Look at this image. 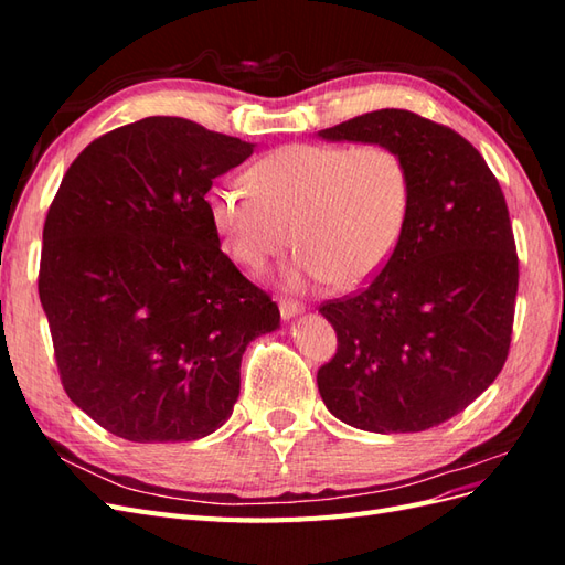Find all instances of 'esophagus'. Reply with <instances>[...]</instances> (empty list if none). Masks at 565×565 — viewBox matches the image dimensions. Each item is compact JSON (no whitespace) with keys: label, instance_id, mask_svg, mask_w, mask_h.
I'll list each match as a JSON object with an SVG mask.
<instances>
[{"label":"esophagus","instance_id":"1","mask_svg":"<svg viewBox=\"0 0 565 565\" xmlns=\"http://www.w3.org/2000/svg\"><path fill=\"white\" fill-rule=\"evenodd\" d=\"M278 309H280V316H282L285 320H292V318H297V316L303 313V303L292 301V299H280V301H278Z\"/></svg>","mask_w":565,"mask_h":565}]
</instances>
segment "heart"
Masks as SVG:
<instances>
[{"mask_svg":"<svg viewBox=\"0 0 565 565\" xmlns=\"http://www.w3.org/2000/svg\"><path fill=\"white\" fill-rule=\"evenodd\" d=\"M247 181H221L207 210L237 264L262 270L289 243L301 247L285 282L306 289L370 282L398 249L413 207V174L386 143H289L256 162Z\"/></svg>","mask_w":565,"mask_h":565,"instance_id":"b5f03b06","label":"heart"}]
</instances>
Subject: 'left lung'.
<instances>
[{"label": "left lung", "instance_id": "left-lung-1", "mask_svg": "<svg viewBox=\"0 0 565 565\" xmlns=\"http://www.w3.org/2000/svg\"><path fill=\"white\" fill-rule=\"evenodd\" d=\"M398 148L413 207L398 249L363 292L320 306L337 353L318 370L324 407L355 429L417 434L498 377L511 341L519 256L498 179L467 139L384 108L318 131Z\"/></svg>", "mask_w": 565, "mask_h": 565}]
</instances>
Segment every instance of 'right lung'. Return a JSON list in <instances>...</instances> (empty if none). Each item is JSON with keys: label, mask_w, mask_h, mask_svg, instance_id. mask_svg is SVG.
<instances>
[{"label": "right lung", "mask_w": 565, "mask_h": 565, "mask_svg": "<svg viewBox=\"0 0 565 565\" xmlns=\"http://www.w3.org/2000/svg\"><path fill=\"white\" fill-rule=\"evenodd\" d=\"M254 143L146 117L84 148L44 224L40 301L63 388L134 443L198 440L241 396V361L276 301L221 252L212 181Z\"/></svg>", "instance_id": "1"}]
</instances>
